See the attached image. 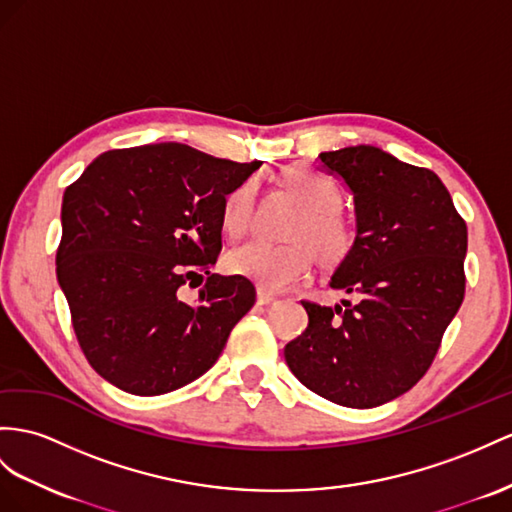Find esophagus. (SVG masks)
Listing matches in <instances>:
<instances>
[{"label": "esophagus", "mask_w": 512, "mask_h": 512, "mask_svg": "<svg viewBox=\"0 0 512 512\" xmlns=\"http://www.w3.org/2000/svg\"><path fill=\"white\" fill-rule=\"evenodd\" d=\"M274 303H277V298L268 294L266 290H261V287H257V305L268 307V305H274Z\"/></svg>", "instance_id": "1"}]
</instances>
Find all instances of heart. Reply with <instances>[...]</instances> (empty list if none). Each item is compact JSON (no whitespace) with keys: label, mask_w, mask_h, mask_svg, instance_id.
Wrapping results in <instances>:
<instances>
[{"label":"heart","mask_w":512,"mask_h":512,"mask_svg":"<svg viewBox=\"0 0 512 512\" xmlns=\"http://www.w3.org/2000/svg\"><path fill=\"white\" fill-rule=\"evenodd\" d=\"M281 186L300 203L287 238L290 242H248L227 257L231 274L255 281L266 292H283L303 281L313 264V253L324 266H337L348 257L355 231L342 209V190L329 175L309 166L285 168ZM255 188L251 181L229 192L222 205V229L238 240L248 231L253 216Z\"/></svg>","instance_id":"b5f03b06"}]
</instances>
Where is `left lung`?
Listing matches in <instances>:
<instances>
[{"label":"left lung","instance_id":"8db88e82","mask_svg":"<svg viewBox=\"0 0 512 512\" xmlns=\"http://www.w3.org/2000/svg\"><path fill=\"white\" fill-rule=\"evenodd\" d=\"M355 203V242L331 277L355 305L303 303L309 326L285 346L294 376L318 396L372 409L409 391L435 359L465 296V220L428 168L357 144L318 155Z\"/></svg>","mask_w":512,"mask_h":512}]
</instances>
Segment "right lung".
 Instances as JSON below:
<instances>
[{
    "instance_id": "obj_1",
    "label": "right lung",
    "mask_w": 512,
    "mask_h": 512,
    "mask_svg": "<svg viewBox=\"0 0 512 512\" xmlns=\"http://www.w3.org/2000/svg\"><path fill=\"white\" fill-rule=\"evenodd\" d=\"M261 162L160 142L101 153L62 196L56 274L88 363L134 396L196 381L255 303L253 283L209 272L222 205ZM208 281L194 304L180 287Z\"/></svg>"
}]
</instances>
